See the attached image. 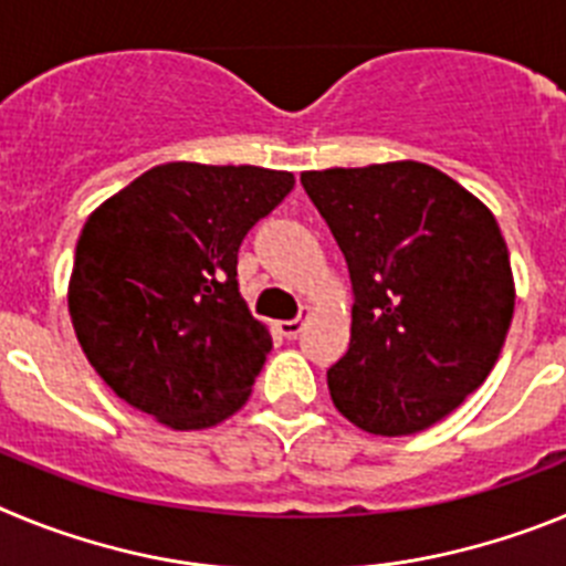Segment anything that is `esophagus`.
I'll use <instances>...</instances> for the list:
<instances>
[{
	"label": "esophagus",
	"mask_w": 566,
	"mask_h": 566,
	"mask_svg": "<svg viewBox=\"0 0 566 566\" xmlns=\"http://www.w3.org/2000/svg\"><path fill=\"white\" fill-rule=\"evenodd\" d=\"M308 317V308H303V312H300V317H294V319H286V323H280V334H283V337H297L300 334V328H303V319Z\"/></svg>",
	"instance_id": "obj_1"
}]
</instances>
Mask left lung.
Wrapping results in <instances>:
<instances>
[{
	"label": "left lung",
	"mask_w": 566,
	"mask_h": 566,
	"mask_svg": "<svg viewBox=\"0 0 566 566\" xmlns=\"http://www.w3.org/2000/svg\"><path fill=\"white\" fill-rule=\"evenodd\" d=\"M300 184L352 277V343L328 368L334 408L377 437L431 428L488 379L513 319L496 218L419 161L312 169Z\"/></svg>",
	"instance_id": "obj_1"
}]
</instances>
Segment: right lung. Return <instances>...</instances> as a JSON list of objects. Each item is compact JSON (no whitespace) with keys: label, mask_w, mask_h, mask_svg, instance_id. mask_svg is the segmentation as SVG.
<instances>
[{"label":"right lung","mask_w":566,"mask_h":566,"mask_svg":"<svg viewBox=\"0 0 566 566\" xmlns=\"http://www.w3.org/2000/svg\"><path fill=\"white\" fill-rule=\"evenodd\" d=\"M294 187L263 167L172 161L93 209L67 308L98 377L172 431H203L247 405L272 352L238 289V249Z\"/></svg>","instance_id":"obj_1"}]
</instances>
